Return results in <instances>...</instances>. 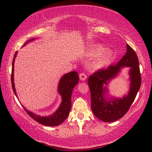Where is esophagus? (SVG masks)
<instances>
[{
    "mask_svg": "<svg viewBox=\"0 0 152 152\" xmlns=\"http://www.w3.org/2000/svg\"><path fill=\"white\" fill-rule=\"evenodd\" d=\"M79 76H80V79L81 80H85L86 78V75L85 73H84V72H81V73L80 74V75H79Z\"/></svg>",
    "mask_w": 152,
    "mask_h": 152,
    "instance_id": "34e87169",
    "label": "esophagus"
}]
</instances>
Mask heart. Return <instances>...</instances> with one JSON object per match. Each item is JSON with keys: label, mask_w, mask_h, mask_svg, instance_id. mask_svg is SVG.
Segmentation results:
<instances>
[{"label": "heart", "mask_w": 152, "mask_h": 152, "mask_svg": "<svg viewBox=\"0 0 152 152\" xmlns=\"http://www.w3.org/2000/svg\"><path fill=\"white\" fill-rule=\"evenodd\" d=\"M105 48L102 47V46H97V47H95L93 50V54L95 55H98L102 54V53L105 50ZM112 56V51H107L105 52L104 54H103L102 56H101L98 59L97 63L95 64V66L99 67H102L103 66L107 63V62L109 61V60L111 59V57Z\"/></svg>", "instance_id": "heart-1"}]
</instances>
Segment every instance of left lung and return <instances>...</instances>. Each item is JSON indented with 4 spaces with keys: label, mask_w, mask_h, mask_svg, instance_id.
Returning a JSON list of instances; mask_svg holds the SVG:
<instances>
[{
    "label": "left lung",
    "mask_w": 152,
    "mask_h": 152,
    "mask_svg": "<svg viewBox=\"0 0 152 152\" xmlns=\"http://www.w3.org/2000/svg\"><path fill=\"white\" fill-rule=\"evenodd\" d=\"M130 66L131 88L128 95L122 99L107 101L104 98L106 88L103 84L117 75L121 67ZM88 84L91 91V107L93 113L102 121L112 122L121 118L128 112L140 88L141 76L137 55L132 48L126 45V53L115 65H110L107 68H102L89 76Z\"/></svg>",
    "instance_id": "left-lung-1"
}]
</instances>
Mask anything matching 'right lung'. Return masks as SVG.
<instances>
[{"mask_svg": "<svg viewBox=\"0 0 152 152\" xmlns=\"http://www.w3.org/2000/svg\"><path fill=\"white\" fill-rule=\"evenodd\" d=\"M34 39H30L28 41L26 42L25 44L28 42L29 41L33 40ZM24 44V45H25ZM17 52L14 55L13 63H12V70H11V85L12 88L15 95L17 97L16 91L15 89V86H14L13 83V69H14V61H15V58L16 57ZM79 76L78 72L73 71L69 72L68 74H65L60 80L59 86H58V91L62 96V102L60 105L59 109L55 112L52 115L47 117H41L40 115H37L34 114L33 113L29 112L26 109L24 108V110L27 114L30 115L36 121L38 122V123L42 124L45 126H58L61 124L65 120L68 116L69 113L70 112L71 107H72V102H71V97L72 91L74 86H75L78 83Z\"/></svg>", "mask_w": 152, "mask_h": 152, "instance_id": "1", "label": "right lung"}]
</instances>
